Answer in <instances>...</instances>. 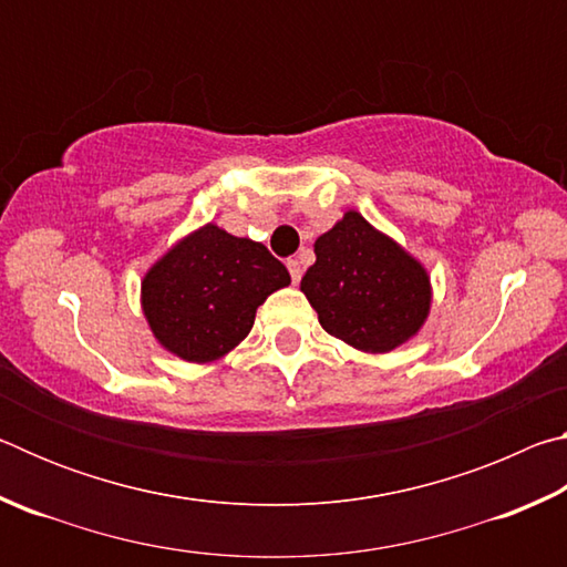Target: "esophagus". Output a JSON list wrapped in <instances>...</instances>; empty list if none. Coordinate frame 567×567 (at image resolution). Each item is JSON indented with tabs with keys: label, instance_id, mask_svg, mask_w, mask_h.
I'll return each mask as SVG.
<instances>
[{
	"label": "esophagus",
	"instance_id": "1",
	"mask_svg": "<svg viewBox=\"0 0 567 567\" xmlns=\"http://www.w3.org/2000/svg\"><path fill=\"white\" fill-rule=\"evenodd\" d=\"M287 270H290V277H292L295 285L302 280V265H300V260H287Z\"/></svg>",
	"mask_w": 567,
	"mask_h": 567
}]
</instances>
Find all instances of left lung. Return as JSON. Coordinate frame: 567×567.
<instances>
[{
	"label": "left lung",
	"instance_id": "obj_1",
	"mask_svg": "<svg viewBox=\"0 0 567 567\" xmlns=\"http://www.w3.org/2000/svg\"><path fill=\"white\" fill-rule=\"evenodd\" d=\"M318 260L300 290L324 332L350 348L382 354L415 338L430 315V275L395 239L348 209L315 239Z\"/></svg>",
	"mask_w": 567,
	"mask_h": 567
}]
</instances>
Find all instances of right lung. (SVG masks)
I'll return each instance as SVG.
<instances>
[{
  "mask_svg": "<svg viewBox=\"0 0 567 567\" xmlns=\"http://www.w3.org/2000/svg\"><path fill=\"white\" fill-rule=\"evenodd\" d=\"M290 285L287 267L262 243L207 223L172 245L142 280V312L155 340L185 362L233 352L272 292Z\"/></svg>",
  "mask_w": 567,
  "mask_h": 567,
  "instance_id": "obj_1",
  "label": "right lung"
}]
</instances>
